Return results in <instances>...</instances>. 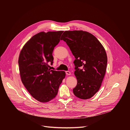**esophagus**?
Instances as JSON below:
<instances>
[{
    "label": "esophagus",
    "instance_id": "obj_1",
    "mask_svg": "<svg viewBox=\"0 0 130 130\" xmlns=\"http://www.w3.org/2000/svg\"><path fill=\"white\" fill-rule=\"evenodd\" d=\"M65 72H66V74L67 75H71V72L69 71H66Z\"/></svg>",
    "mask_w": 130,
    "mask_h": 130
}]
</instances>
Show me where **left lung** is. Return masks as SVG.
<instances>
[{"mask_svg":"<svg viewBox=\"0 0 130 130\" xmlns=\"http://www.w3.org/2000/svg\"><path fill=\"white\" fill-rule=\"evenodd\" d=\"M61 40L76 58L77 84L73 89L74 95L82 99L91 98L99 90L106 72L107 58L104 47L95 36L82 30L65 31Z\"/></svg>","mask_w":130,"mask_h":130,"instance_id":"8db88e82","label":"left lung"}]
</instances>
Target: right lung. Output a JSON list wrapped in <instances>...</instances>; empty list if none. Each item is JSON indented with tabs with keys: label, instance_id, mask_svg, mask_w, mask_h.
I'll list each match as a JSON object with an SVG mask.
<instances>
[{
	"label": "right lung",
	"instance_id": "right-lung-1",
	"mask_svg": "<svg viewBox=\"0 0 130 130\" xmlns=\"http://www.w3.org/2000/svg\"><path fill=\"white\" fill-rule=\"evenodd\" d=\"M63 31L41 32L33 36L22 49L18 65L22 83L30 95L41 102H47L57 96L65 77L64 71L51 70L52 52L60 41Z\"/></svg>",
	"mask_w": 130,
	"mask_h": 130
}]
</instances>
